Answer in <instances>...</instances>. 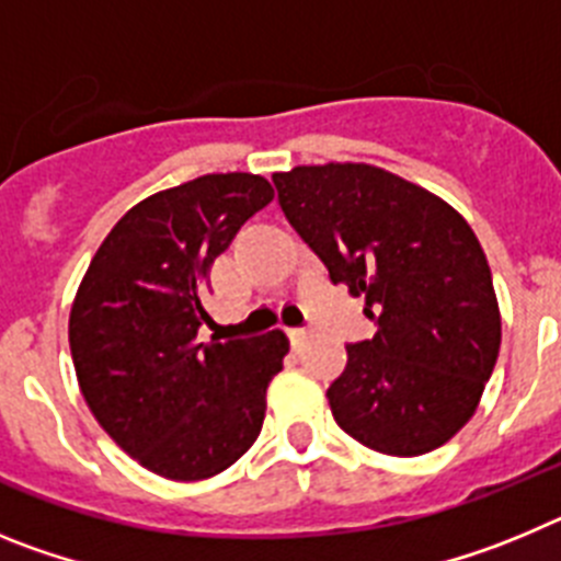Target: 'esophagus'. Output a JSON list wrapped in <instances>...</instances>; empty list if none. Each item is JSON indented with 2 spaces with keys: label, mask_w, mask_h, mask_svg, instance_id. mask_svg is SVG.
<instances>
[{
  "label": "esophagus",
  "mask_w": 561,
  "mask_h": 561,
  "mask_svg": "<svg viewBox=\"0 0 561 561\" xmlns=\"http://www.w3.org/2000/svg\"><path fill=\"white\" fill-rule=\"evenodd\" d=\"M286 334H289V342L295 345V348H300V345L309 340V331H306V329H289Z\"/></svg>",
  "instance_id": "1"
}]
</instances>
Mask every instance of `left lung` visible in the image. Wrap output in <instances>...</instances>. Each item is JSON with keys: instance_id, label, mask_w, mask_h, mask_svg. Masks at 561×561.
<instances>
[{"instance_id": "left-lung-1", "label": "left lung", "mask_w": 561, "mask_h": 561, "mask_svg": "<svg viewBox=\"0 0 561 561\" xmlns=\"http://www.w3.org/2000/svg\"><path fill=\"white\" fill-rule=\"evenodd\" d=\"M277 205L329 270L365 295L376 334L348 345L334 421L368 449L413 458L478 410L500 354V309L478 236L424 187L365 162L272 176Z\"/></svg>"}]
</instances>
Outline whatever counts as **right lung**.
Masks as SVG:
<instances>
[{"instance_id":"obj_1","label":"right lung","mask_w":561,"mask_h":561,"mask_svg":"<svg viewBox=\"0 0 561 561\" xmlns=\"http://www.w3.org/2000/svg\"><path fill=\"white\" fill-rule=\"evenodd\" d=\"M275 199L255 173H207L153 193L95 252L69 314L78 385L123 453L168 480L225 472L264 427L284 368L280 329L199 342L210 266Z\"/></svg>"}]
</instances>
